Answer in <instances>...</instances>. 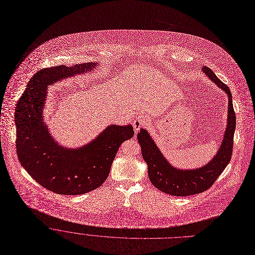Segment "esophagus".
Wrapping results in <instances>:
<instances>
[{
	"instance_id": "34e87169",
	"label": "esophagus",
	"mask_w": 255,
	"mask_h": 255,
	"mask_svg": "<svg viewBox=\"0 0 255 255\" xmlns=\"http://www.w3.org/2000/svg\"><path fill=\"white\" fill-rule=\"evenodd\" d=\"M147 126H148V122H147V120H146L145 118H143V117H137V118L133 121V123H132V127H133V128H134L135 131H138L140 128H145V127H147Z\"/></svg>"
}]
</instances>
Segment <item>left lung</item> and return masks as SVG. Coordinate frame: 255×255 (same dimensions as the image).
I'll return each instance as SVG.
<instances>
[{"instance_id":"1","label":"left lung","mask_w":255,"mask_h":255,"mask_svg":"<svg viewBox=\"0 0 255 255\" xmlns=\"http://www.w3.org/2000/svg\"><path fill=\"white\" fill-rule=\"evenodd\" d=\"M202 70L228 96L227 128L218 151L208 164L195 170L177 169L165 159L146 129L141 128L137 132V141L141 147L142 158L147 165L149 181L160 191L173 196H191L208 190L224 171L232 156L236 117L230 89L209 67L204 66Z\"/></svg>"}]
</instances>
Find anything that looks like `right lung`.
Returning a JSON list of instances; mask_svg holds the SVG:
<instances>
[{"instance_id":"obj_1","label":"right lung","mask_w":255,"mask_h":255,"mask_svg":"<svg viewBox=\"0 0 255 255\" xmlns=\"http://www.w3.org/2000/svg\"><path fill=\"white\" fill-rule=\"evenodd\" d=\"M94 67L92 62L41 69L30 79L16 106L18 159L36 182L57 194L80 195L103 185L122 142L134 134L129 125H111L91 142L70 149L50 135L43 122L47 87Z\"/></svg>"}]
</instances>
